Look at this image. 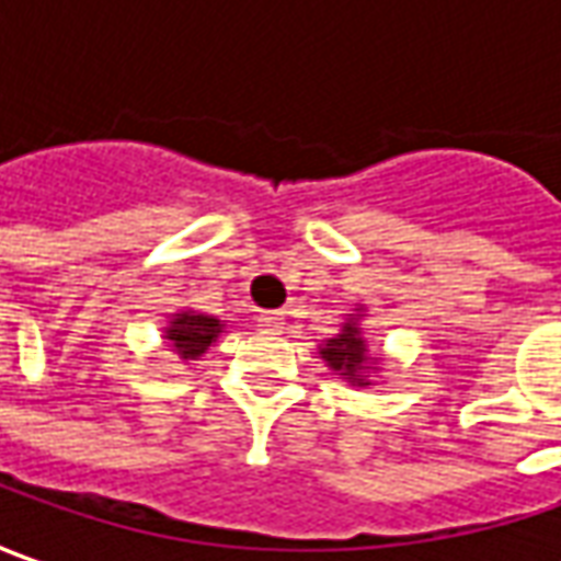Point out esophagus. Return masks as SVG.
<instances>
[{"label": "esophagus", "mask_w": 561, "mask_h": 561, "mask_svg": "<svg viewBox=\"0 0 561 561\" xmlns=\"http://www.w3.org/2000/svg\"><path fill=\"white\" fill-rule=\"evenodd\" d=\"M257 322H261L266 332H279L282 325H285V317H282L279 310H266V313H261Z\"/></svg>", "instance_id": "1"}]
</instances>
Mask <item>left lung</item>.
Masks as SVG:
<instances>
[{"label": "left lung", "instance_id": "1", "mask_svg": "<svg viewBox=\"0 0 561 561\" xmlns=\"http://www.w3.org/2000/svg\"><path fill=\"white\" fill-rule=\"evenodd\" d=\"M359 317H363V313H347V322L341 325L339 335L329 339L319 347V357L325 359V366H329L335 376H344L351 385L366 388V385H373L366 373H373L378 363L376 357H369V344L363 339Z\"/></svg>", "mask_w": 561, "mask_h": 561}]
</instances>
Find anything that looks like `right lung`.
<instances>
[{"label": "right lung", "mask_w": 561, "mask_h": 561, "mask_svg": "<svg viewBox=\"0 0 561 561\" xmlns=\"http://www.w3.org/2000/svg\"><path fill=\"white\" fill-rule=\"evenodd\" d=\"M222 332V322L217 317H204L195 310H180L173 313L164 329V339L170 347L183 359H198L210 351V344Z\"/></svg>", "instance_id": "obj_1"}]
</instances>
